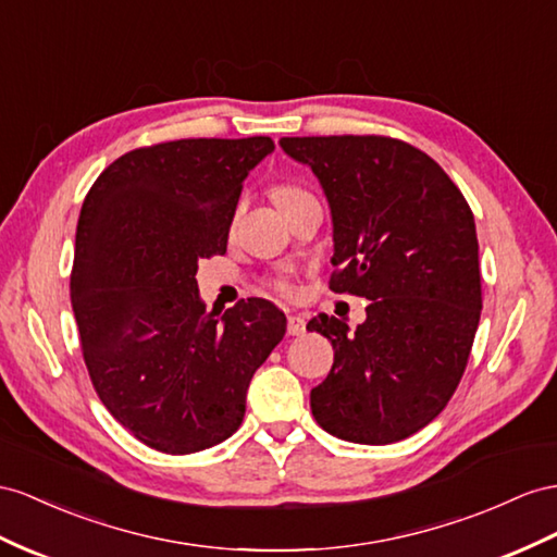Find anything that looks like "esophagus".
<instances>
[{
  "label": "esophagus",
  "mask_w": 557,
  "mask_h": 557,
  "mask_svg": "<svg viewBox=\"0 0 557 557\" xmlns=\"http://www.w3.org/2000/svg\"><path fill=\"white\" fill-rule=\"evenodd\" d=\"M287 334L289 336H304L306 334V320L301 315H289Z\"/></svg>",
  "instance_id": "obj_1"
}]
</instances>
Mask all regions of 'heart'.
I'll use <instances>...</instances> for the list:
<instances>
[{"mask_svg": "<svg viewBox=\"0 0 557 557\" xmlns=\"http://www.w3.org/2000/svg\"><path fill=\"white\" fill-rule=\"evenodd\" d=\"M306 193L301 190V188H296V185H275L273 188V199H275V205L277 207H284V205H289V202H294V199H298V197H304ZM277 289L282 292V294H289V284L287 282H277Z\"/></svg>", "mask_w": 557, "mask_h": 557, "instance_id": "b5f03b06", "label": "heart"}]
</instances>
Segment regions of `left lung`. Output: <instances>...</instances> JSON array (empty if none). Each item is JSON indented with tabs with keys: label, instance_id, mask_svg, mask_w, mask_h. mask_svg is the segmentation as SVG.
<instances>
[{
	"label": "left lung",
	"instance_id": "obj_1",
	"mask_svg": "<svg viewBox=\"0 0 557 557\" xmlns=\"http://www.w3.org/2000/svg\"><path fill=\"white\" fill-rule=\"evenodd\" d=\"M318 176L334 223L330 289L364 296L367 320L318 315L334 364L310 391L330 435L391 445L431 423L463 376L482 289L475 219L442 166L388 136L282 138Z\"/></svg>",
	"mask_w": 557,
	"mask_h": 557
}]
</instances>
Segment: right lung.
<instances>
[{"mask_svg": "<svg viewBox=\"0 0 557 557\" xmlns=\"http://www.w3.org/2000/svg\"><path fill=\"white\" fill-rule=\"evenodd\" d=\"M268 136L181 138L122 154L84 197L70 301L101 403L143 445L193 454L231 437L251 376L287 332L265 298L207 312L197 263L223 256Z\"/></svg>", "mask_w": 557, "mask_h": 557, "instance_id": "obj_1", "label": "right lung"}]
</instances>
